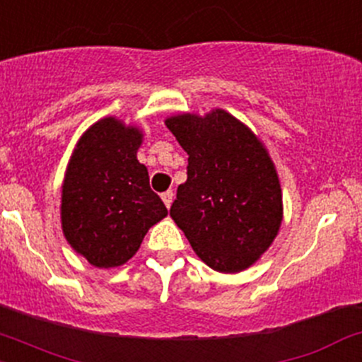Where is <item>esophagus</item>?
Instances as JSON below:
<instances>
[{
    "instance_id": "34e87169",
    "label": "esophagus",
    "mask_w": 362,
    "mask_h": 362,
    "mask_svg": "<svg viewBox=\"0 0 362 362\" xmlns=\"http://www.w3.org/2000/svg\"><path fill=\"white\" fill-rule=\"evenodd\" d=\"M173 196H175L173 191H166L161 194V199H163V203L166 204V208H170L171 203H173Z\"/></svg>"
}]
</instances>
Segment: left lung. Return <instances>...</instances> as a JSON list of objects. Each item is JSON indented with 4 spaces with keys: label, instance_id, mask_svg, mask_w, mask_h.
Returning <instances> with one entry per match:
<instances>
[{
    "label": "left lung",
    "instance_id": "left-lung-1",
    "mask_svg": "<svg viewBox=\"0 0 362 362\" xmlns=\"http://www.w3.org/2000/svg\"><path fill=\"white\" fill-rule=\"evenodd\" d=\"M165 123L189 154L187 180L170 216L213 271H246L271 248L283 222L279 175L267 147L223 109L177 114Z\"/></svg>",
    "mask_w": 362,
    "mask_h": 362
}]
</instances>
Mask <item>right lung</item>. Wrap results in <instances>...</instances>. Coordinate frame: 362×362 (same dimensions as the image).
Wrapping results in <instances>:
<instances>
[{
  "label": "right lung",
  "instance_id": "add662e5",
  "mask_svg": "<svg viewBox=\"0 0 362 362\" xmlns=\"http://www.w3.org/2000/svg\"><path fill=\"white\" fill-rule=\"evenodd\" d=\"M144 133L114 116L79 136L60 197L64 238L93 267L127 264L144 235L168 210L151 191L149 171L136 159Z\"/></svg>",
  "mask_w": 362,
  "mask_h": 362
}]
</instances>
